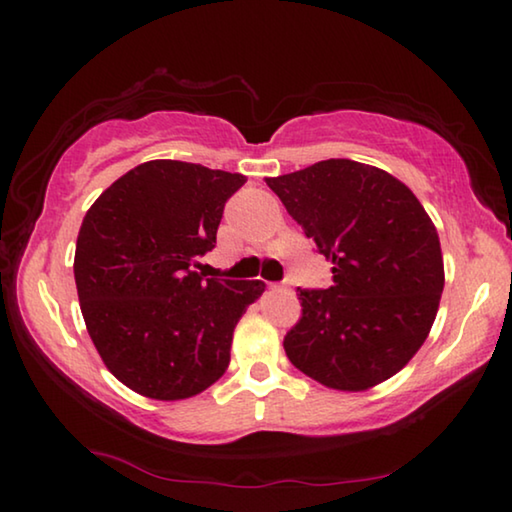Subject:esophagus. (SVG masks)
I'll use <instances>...</instances> for the list:
<instances>
[{
    "mask_svg": "<svg viewBox=\"0 0 512 512\" xmlns=\"http://www.w3.org/2000/svg\"><path fill=\"white\" fill-rule=\"evenodd\" d=\"M268 287H271L273 291H289L287 287H284V284H268Z\"/></svg>",
    "mask_w": 512,
    "mask_h": 512,
    "instance_id": "1",
    "label": "esophagus"
}]
</instances>
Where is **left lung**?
I'll return each mask as SVG.
<instances>
[{"instance_id":"1","label":"left lung","mask_w":512,"mask_h":512,"mask_svg":"<svg viewBox=\"0 0 512 512\" xmlns=\"http://www.w3.org/2000/svg\"><path fill=\"white\" fill-rule=\"evenodd\" d=\"M293 221L332 262L327 289H300L289 361L336 391H366L411 361L445 287L438 232L391 173L332 158L266 178Z\"/></svg>"}]
</instances>
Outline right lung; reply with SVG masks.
Here are the masks:
<instances>
[{
    "mask_svg": "<svg viewBox=\"0 0 512 512\" xmlns=\"http://www.w3.org/2000/svg\"><path fill=\"white\" fill-rule=\"evenodd\" d=\"M244 183L241 173L151 160L85 214L74 255L81 311L103 363L135 393L185 400L228 368L235 325L266 284L194 268Z\"/></svg>",
    "mask_w": 512,
    "mask_h": 512,
    "instance_id": "add662e5",
    "label": "right lung"
}]
</instances>
